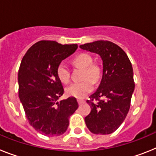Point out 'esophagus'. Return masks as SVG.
<instances>
[{"instance_id": "esophagus-1", "label": "esophagus", "mask_w": 156, "mask_h": 156, "mask_svg": "<svg viewBox=\"0 0 156 156\" xmlns=\"http://www.w3.org/2000/svg\"><path fill=\"white\" fill-rule=\"evenodd\" d=\"M85 102V101H83V100H81V99H79V100H78V104H83V103Z\"/></svg>"}]
</instances>
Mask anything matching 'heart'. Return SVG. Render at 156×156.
<instances>
[{
  "label": "heart",
  "instance_id": "heart-1",
  "mask_svg": "<svg viewBox=\"0 0 156 156\" xmlns=\"http://www.w3.org/2000/svg\"><path fill=\"white\" fill-rule=\"evenodd\" d=\"M72 63L77 67L83 68V81L70 84L66 88V93L70 97L83 98L93 89V83H97L102 75V69L98 63H93V58L88 53H81L73 59ZM56 74L60 82L67 84L70 82V72L66 63L61 62L56 68Z\"/></svg>",
  "mask_w": 156,
  "mask_h": 156
}]
</instances>
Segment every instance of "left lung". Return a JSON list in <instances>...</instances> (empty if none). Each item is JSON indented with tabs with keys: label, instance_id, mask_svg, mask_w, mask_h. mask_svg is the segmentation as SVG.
<instances>
[{
	"label": "left lung",
	"instance_id": "8db88e82",
	"mask_svg": "<svg viewBox=\"0 0 156 156\" xmlns=\"http://www.w3.org/2000/svg\"><path fill=\"white\" fill-rule=\"evenodd\" d=\"M80 48L98 54L103 62V75L98 89L86 102L91 112L85 118L89 131L110 134L125 120L134 91L133 71L126 53L108 41H97Z\"/></svg>",
	"mask_w": 156,
	"mask_h": 156
}]
</instances>
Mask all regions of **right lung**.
Wrapping results in <instances>:
<instances>
[{
    "mask_svg": "<svg viewBox=\"0 0 156 156\" xmlns=\"http://www.w3.org/2000/svg\"><path fill=\"white\" fill-rule=\"evenodd\" d=\"M76 44L40 41L31 46L19 69V97L30 126L41 134L59 136L66 132L69 118L78 109L75 97L59 102L63 88L56 74L62 60L74 53Z\"/></svg>",
    "mask_w": 156,
    "mask_h": 156,
    "instance_id": "1",
    "label": "right lung"
}]
</instances>
